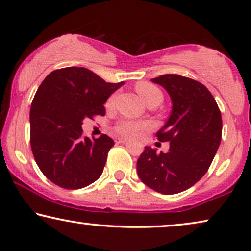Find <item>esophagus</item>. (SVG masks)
I'll return each mask as SVG.
<instances>
[{"label": "esophagus", "mask_w": 251, "mask_h": 251, "mask_svg": "<svg viewBox=\"0 0 251 251\" xmlns=\"http://www.w3.org/2000/svg\"><path fill=\"white\" fill-rule=\"evenodd\" d=\"M116 143H126L127 142V139H124V137H117V139L115 140Z\"/></svg>", "instance_id": "obj_1"}]
</instances>
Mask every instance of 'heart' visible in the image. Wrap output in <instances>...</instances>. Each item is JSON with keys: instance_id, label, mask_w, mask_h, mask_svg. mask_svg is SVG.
Returning a JSON list of instances; mask_svg holds the SVG:
<instances>
[{"instance_id": "obj_1", "label": "heart", "mask_w": 251, "mask_h": 251, "mask_svg": "<svg viewBox=\"0 0 251 251\" xmlns=\"http://www.w3.org/2000/svg\"><path fill=\"white\" fill-rule=\"evenodd\" d=\"M136 91L141 99L148 103L151 100L154 99H162V94L158 87L148 83H140L136 85ZM115 101V95L109 98L107 102V105H111ZM150 127V124L148 122L143 121H135V119H129L125 118L122 119L116 126V130L118 134H121L122 136L125 137H134L142 134L144 130L148 129Z\"/></svg>"}]
</instances>
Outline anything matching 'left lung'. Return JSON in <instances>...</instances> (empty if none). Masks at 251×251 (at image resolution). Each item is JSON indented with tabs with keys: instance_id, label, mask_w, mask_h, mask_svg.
Returning a JSON list of instances; mask_svg holds the SVG:
<instances>
[{
	"instance_id": "left-lung-1",
	"label": "left lung",
	"mask_w": 251,
	"mask_h": 251,
	"mask_svg": "<svg viewBox=\"0 0 251 251\" xmlns=\"http://www.w3.org/2000/svg\"><path fill=\"white\" fill-rule=\"evenodd\" d=\"M151 82L164 87L172 101L171 115L158 130L167 152L146 147L136 164L147 186L162 195H175L195 185L206 174L222 139L220 108L208 89L188 77L162 75Z\"/></svg>"
}]
</instances>
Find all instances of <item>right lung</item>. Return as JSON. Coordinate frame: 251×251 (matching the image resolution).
<instances>
[{"label": "right lung", "mask_w": 251, "mask_h": 251, "mask_svg": "<svg viewBox=\"0 0 251 251\" xmlns=\"http://www.w3.org/2000/svg\"><path fill=\"white\" fill-rule=\"evenodd\" d=\"M124 84L107 83L83 67H67L45 77L31 102L30 146L51 182L76 190L100 177L115 142L105 134L83 137V121L104 116L103 104Z\"/></svg>", "instance_id": "1"}]
</instances>
